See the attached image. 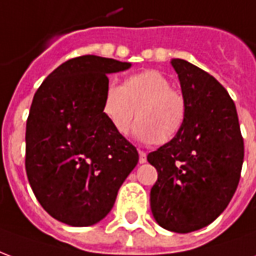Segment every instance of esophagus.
Listing matches in <instances>:
<instances>
[{
  "mask_svg": "<svg viewBox=\"0 0 256 256\" xmlns=\"http://www.w3.org/2000/svg\"><path fill=\"white\" fill-rule=\"evenodd\" d=\"M138 155H140L138 158L140 163H145V162H146V154H145L144 150H138Z\"/></svg>",
  "mask_w": 256,
  "mask_h": 256,
  "instance_id": "1",
  "label": "esophagus"
}]
</instances>
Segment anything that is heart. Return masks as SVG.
Returning <instances> with one entry per match:
<instances>
[{"label": "heart", "mask_w": 256, "mask_h": 256, "mask_svg": "<svg viewBox=\"0 0 256 256\" xmlns=\"http://www.w3.org/2000/svg\"><path fill=\"white\" fill-rule=\"evenodd\" d=\"M136 112L138 120L134 128L136 137L162 145L182 130L188 104L180 90L172 89L166 75L145 70L128 75L120 86H110L102 100V114L119 136L128 133Z\"/></svg>", "instance_id": "obj_1"}]
</instances>
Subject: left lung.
Instances as JSON below:
<instances>
[{"label": "left lung", "instance_id": "8db88e82", "mask_svg": "<svg viewBox=\"0 0 256 256\" xmlns=\"http://www.w3.org/2000/svg\"><path fill=\"white\" fill-rule=\"evenodd\" d=\"M188 115L174 138L146 156L158 170L150 210L167 230L189 233L216 220L236 192L244 141L234 102L216 79L176 58Z\"/></svg>", "mask_w": 256, "mask_h": 256}]
</instances>
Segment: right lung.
I'll return each instance as SVG.
<instances>
[{"instance_id":"right-lung-1","label":"right lung","mask_w":256,"mask_h":256,"mask_svg":"<svg viewBox=\"0 0 256 256\" xmlns=\"http://www.w3.org/2000/svg\"><path fill=\"white\" fill-rule=\"evenodd\" d=\"M128 67L93 54L70 58L34 94L26 124L27 178L44 210L67 225L102 220L138 162L136 146L102 114L106 74Z\"/></svg>"}]
</instances>
